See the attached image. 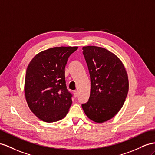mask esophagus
Returning a JSON list of instances; mask_svg holds the SVG:
<instances>
[{"instance_id":"34e87169","label":"esophagus","mask_w":155,"mask_h":155,"mask_svg":"<svg viewBox=\"0 0 155 155\" xmlns=\"http://www.w3.org/2000/svg\"><path fill=\"white\" fill-rule=\"evenodd\" d=\"M73 94H74L75 97H77L78 96V92H77V90H74L73 91Z\"/></svg>"}]
</instances>
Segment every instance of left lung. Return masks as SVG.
<instances>
[{"instance_id":"1","label":"left lung","mask_w":155,"mask_h":155,"mask_svg":"<svg viewBox=\"0 0 155 155\" xmlns=\"http://www.w3.org/2000/svg\"><path fill=\"white\" fill-rule=\"evenodd\" d=\"M90 75L88 101L82 104L90 120L101 123L110 120L122 107L128 92V74L116 55L101 47L82 48Z\"/></svg>"}]
</instances>
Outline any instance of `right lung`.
<instances>
[{"instance_id":"1","label":"right lung","mask_w":155,"mask_h":155,"mask_svg":"<svg viewBox=\"0 0 155 155\" xmlns=\"http://www.w3.org/2000/svg\"><path fill=\"white\" fill-rule=\"evenodd\" d=\"M77 46L54 47L42 51L27 67L25 96L31 110L41 120L54 122L64 118L72 104L67 89L65 68Z\"/></svg>"}]
</instances>
